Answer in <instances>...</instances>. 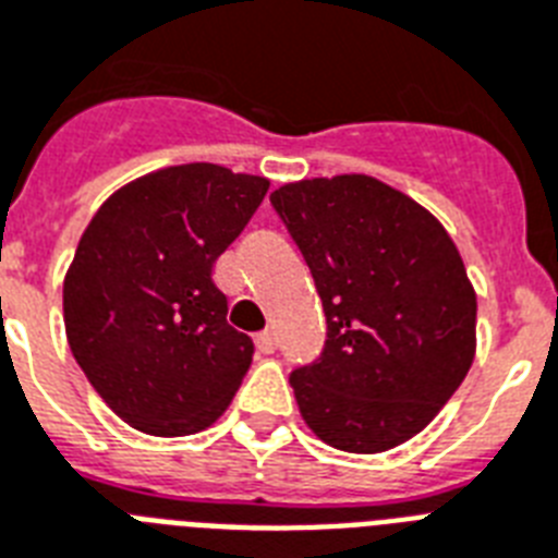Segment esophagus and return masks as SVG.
Wrapping results in <instances>:
<instances>
[{
  "instance_id": "1",
  "label": "esophagus",
  "mask_w": 558,
  "mask_h": 558,
  "mask_svg": "<svg viewBox=\"0 0 558 558\" xmlns=\"http://www.w3.org/2000/svg\"><path fill=\"white\" fill-rule=\"evenodd\" d=\"M255 343H257V350L264 352V355H271V352L278 350V335L271 332V329H266V332L257 335Z\"/></svg>"
}]
</instances>
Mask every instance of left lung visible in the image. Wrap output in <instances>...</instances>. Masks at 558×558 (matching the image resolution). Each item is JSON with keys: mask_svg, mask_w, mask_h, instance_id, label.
<instances>
[{"mask_svg": "<svg viewBox=\"0 0 558 558\" xmlns=\"http://www.w3.org/2000/svg\"><path fill=\"white\" fill-rule=\"evenodd\" d=\"M271 208L310 266L326 341L289 384L343 452H384L436 418L475 355V292L427 208L366 174L301 180Z\"/></svg>", "mask_w": 558, "mask_h": 558, "instance_id": "left-lung-1", "label": "left lung"}]
</instances>
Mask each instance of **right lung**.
<instances>
[{
  "label": "right lung",
  "mask_w": 558,
  "mask_h": 558,
  "mask_svg": "<svg viewBox=\"0 0 558 558\" xmlns=\"http://www.w3.org/2000/svg\"><path fill=\"white\" fill-rule=\"evenodd\" d=\"M269 180L189 162L111 194L85 229L62 289L76 364L125 424L189 436L220 418L255 343L226 312L215 264Z\"/></svg>",
  "instance_id": "right-lung-1"
}]
</instances>
